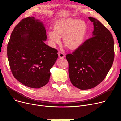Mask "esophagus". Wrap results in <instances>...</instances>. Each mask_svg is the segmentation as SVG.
Masks as SVG:
<instances>
[{
  "mask_svg": "<svg viewBox=\"0 0 121 121\" xmlns=\"http://www.w3.org/2000/svg\"><path fill=\"white\" fill-rule=\"evenodd\" d=\"M58 56H59V58H64V57H65L64 54L61 52H59V53H58Z\"/></svg>",
  "mask_w": 121,
  "mask_h": 121,
  "instance_id": "obj_1",
  "label": "esophagus"
}]
</instances>
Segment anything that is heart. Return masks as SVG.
Listing matches in <instances>:
<instances>
[{
	"label": "heart",
	"instance_id": "heart-1",
	"mask_svg": "<svg viewBox=\"0 0 121 121\" xmlns=\"http://www.w3.org/2000/svg\"><path fill=\"white\" fill-rule=\"evenodd\" d=\"M87 30L86 23L84 21L72 18H62L54 25V30H50L48 37L54 46L59 44L63 38L64 45L68 49L75 50L83 43Z\"/></svg>",
	"mask_w": 121,
	"mask_h": 121
}]
</instances>
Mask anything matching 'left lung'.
<instances>
[{
    "label": "left lung",
    "instance_id": "obj_1",
    "mask_svg": "<svg viewBox=\"0 0 121 121\" xmlns=\"http://www.w3.org/2000/svg\"><path fill=\"white\" fill-rule=\"evenodd\" d=\"M92 37L72 54L66 55L72 84L82 90L96 86L104 80L114 60V41L109 30L96 18Z\"/></svg>",
    "mask_w": 121,
    "mask_h": 121
}]
</instances>
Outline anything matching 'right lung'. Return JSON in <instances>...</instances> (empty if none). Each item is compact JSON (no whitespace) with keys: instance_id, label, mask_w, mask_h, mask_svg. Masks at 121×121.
Listing matches in <instances>:
<instances>
[{"instance_id":"1","label":"right lung","mask_w":121,"mask_h":121,"mask_svg":"<svg viewBox=\"0 0 121 121\" xmlns=\"http://www.w3.org/2000/svg\"><path fill=\"white\" fill-rule=\"evenodd\" d=\"M46 40L43 23L34 17L22 19L10 35L7 47L10 68L15 78L26 86L39 88L49 81L58 51L47 45Z\"/></svg>"}]
</instances>
